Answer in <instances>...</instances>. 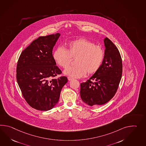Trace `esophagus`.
Masks as SVG:
<instances>
[{
	"instance_id": "obj_1",
	"label": "esophagus",
	"mask_w": 146,
	"mask_h": 146,
	"mask_svg": "<svg viewBox=\"0 0 146 146\" xmlns=\"http://www.w3.org/2000/svg\"><path fill=\"white\" fill-rule=\"evenodd\" d=\"M68 81H71L72 80H73V78L70 77V76H68Z\"/></svg>"
}]
</instances>
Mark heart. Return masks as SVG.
<instances>
[{
  "instance_id": "obj_1",
  "label": "heart",
  "mask_w": 146,
  "mask_h": 146,
  "mask_svg": "<svg viewBox=\"0 0 146 146\" xmlns=\"http://www.w3.org/2000/svg\"><path fill=\"white\" fill-rule=\"evenodd\" d=\"M66 49L62 46L56 48L53 58L56 64L63 68L70 64L76 58L74 66L66 68L64 74L73 78H81L86 72L93 74L100 68L104 56V50L100 45L84 38L71 41L66 44Z\"/></svg>"
}]
</instances>
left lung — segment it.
<instances>
[{
    "label": "left lung",
    "mask_w": 146,
    "mask_h": 146,
    "mask_svg": "<svg viewBox=\"0 0 146 146\" xmlns=\"http://www.w3.org/2000/svg\"><path fill=\"white\" fill-rule=\"evenodd\" d=\"M104 42L105 50L100 68L88 81L81 84V99L91 106L110 101L116 93L122 76V60L118 50L107 37Z\"/></svg>",
    "instance_id": "8db88e82"
}]
</instances>
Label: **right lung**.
I'll list each match as a JSON object with an SVG mask.
<instances>
[{
	"label": "right lung",
	"instance_id": "obj_1",
	"mask_svg": "<svg viewBox=\"0 0 146 146\" xmlns=\"http://www.w3.org/2000/svg\"><path fill=\"white\" fill-rule=\"evenodd\" d=\"M60 33L40 36L21 53L17 63V80L23 96L37 110H50L58 103L66 76L53 58L52 50Z\"/></svg>",
	"mask_w": 146,
	"mask_h": 146
}]
</instances>
